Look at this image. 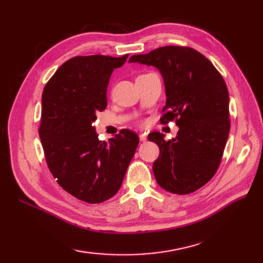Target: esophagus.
<instances>
[{"label":"esophagus","mask_w":263,"mask_h":263,"mask_svg":"<svg viewBox=\"0 0 263 263\" xmlns=\"http://www.w3.org/2000/svg\"><path fill=\"white\" fill-rule=\"evenodd\" d=\"M139 138H140V140L142 141V142H144L147 140V136L144 135V133H140V135H139Z\"/></svg>","instance_id":"34e87169"}]
</instances>
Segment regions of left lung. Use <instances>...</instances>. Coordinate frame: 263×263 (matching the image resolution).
<instances>
[{
  "label": "left lung",
  "mask_w": 263,
  "mask_h": 263,
  "mask_svg": "<svg viewBox=\"0 0 263 263\" xmlns=\"http://www.w3.org/2000/svg\"><path fill=\"white\" fill-rule=\"evenodd\" d=\"M128 62L154 65L163 74L166 105L161 124L175 121V139L152 132L159 157L153 171L166 191L189 194L208 183L218 170L230 135V96L224 78L204 55L187 46H163L133 55Z\"/></svg>",
  "instance_id": "8db88e82"
}]
</instances>
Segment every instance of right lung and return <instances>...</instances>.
<instances>
[{
    "label": "right lung",
    "instance_id": "obj_1",
    "mask_svg": "<svg viewBox=\"0 0 263 263\" xmlns=\"http://www.w3.org/2000/svg\"><path fill=\"white\" fill-rule=\"evenodd\" d=\"M106 55L74 57L60 66L42 96L38 132L46 164L59 185L74 198L100 203L119 191L139 137L128 128L100 141L92 122L107 106V85L125 63Z\"/></svg>",
    "mask_w": 263,
    "mask_h": 263
}]
</instances>
